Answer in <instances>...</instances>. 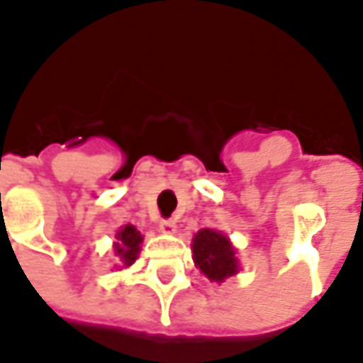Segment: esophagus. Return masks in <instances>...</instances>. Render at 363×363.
I'll list each match as a JSON object with an SVG mask.
<instances>
[{
  "instance_id": "esophagus-1",
  "label": "esophagus",
  "mask_w": 363,
  "mask_h": 363,
  "mask_svg": "<svg viewBox=\"0 0 363 363\" xmlns=\"http://www.w3.org/2000/svg\"><path fill=\"white\" fill-rule=\"evenodd\" d=\"M159 228H161L164 234H174L177 233V223L171 220V218H164V220H161V224H159Z\"/></svg>"
}]
</instances>
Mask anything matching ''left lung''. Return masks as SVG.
I'll list each match as a JSON object with an SVG mask.
<instances>
[{"label": "left lung", "mask_w": 363, "mask_h": 363, "mask_svg": "<svg viewBox=\"0 0 363 363\" xmlns=\"http://www.w3.org/2000/svg\"><path fill=\"white\" fill-rule=\"evenodd\" d=\"M192 260L211 282H224L238 272L236 250L220 230L202 228L192 238Z\"/></svg>", "instance_id": "1"}]
</instances>
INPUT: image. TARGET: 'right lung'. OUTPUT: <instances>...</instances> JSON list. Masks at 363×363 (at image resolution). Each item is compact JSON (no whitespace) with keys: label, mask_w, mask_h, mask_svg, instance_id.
I'll return each mask as SVG.
<instances>
[{"label":"right lung","mask_w":363,"mask_h":363,"mask_svg":"<svg viewBox=\"0 0 363 363\" xmlns=\"http://www.w3.org/2000/svg\"><path fill=\"white\" fill-rule=\"evenodd\" d=\"M117 242H115V254L119 256V260L123 262V266L127 268L130 266L137 258H139L140 252V242H143V234L133 226V224H125L121 226V230L117 233Z\"/></svg>","instance_id":"1"}]
</instances>
